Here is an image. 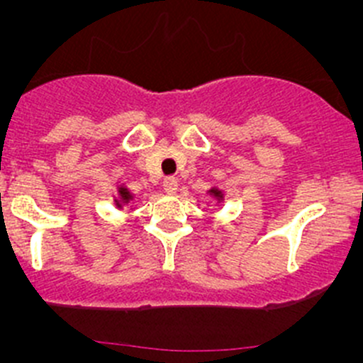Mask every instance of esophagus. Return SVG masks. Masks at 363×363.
I'll list each match as a JSON object with an SVG mask.
<instances>
[{
    "instance_id": "obj_1",
    "label": "esophagus",
    "mask_w": 363,
    "mask_h": 363,
    "mask_svg": "<svg viewBox=\"0 0 363 363\" xmlns=\"http://www.w3.org/2000/svg\"><path fill=\"white\" fill-rule=\"evenodd\" d=\"M163 189L167 195H175L177 191V179L175 177H167L163 181Z\"/></svg>"
}]
</instances>
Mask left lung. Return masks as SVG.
<instances>
[{"label":"left lung","mask_w":363,"mask_h":363,"mask_svg":"<svg viewBox=\"0 0 363 363\" xmlns=\"http://www.w3.org/2000/svg\"><path fill=\"white\" fill-rule=\"evenodd\" d=\"M207 193L211 196H214V199L218 200V202H223V199H225V196H223V191H221V189H218V188H211Z\"/></svg>","instance_id":"8db88e82"}]
</instances>
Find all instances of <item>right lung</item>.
I'll return each instance as SVG.
<instances>
[{
  "instance_id": "right-lung-1",
  "label": "right lung",
  "mask_w": 363,
  "mask_h": 363,
  "mask_svg": "<svg viewBox=\"0 0 363 363\" xmlns=\"http://www.w3.org/2000/svg\"><path fill=\"white\" fill-rule=\"evenodd\" d=\"M130 200H133V195L130 193V189H128L126 186H117V196H113L116 207L123 208L124 205L130 203Z\"/></svg>"
}]
</instances>
